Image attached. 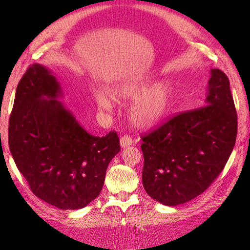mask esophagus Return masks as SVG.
Masks as SVG:
<instances>
[{"instance_id": "34e87169", "label": "esophagus", "mask_w": 250, "mask_h": 250, "mask_svg": "<svg viewBox=\"0 0 250 250\" xmlns=\"http://www.w3.org/2000/svg\"><path fill=\"white\" fill-rule=\"evenodd\" d=\"M132 143H133V140L130 135H124V137H121V139H120L121 147H126V146L132 145Z\"/></svg>"}]
</instances>
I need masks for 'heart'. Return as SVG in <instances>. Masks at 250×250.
Segmentation results:
<instances>
[{"label": "heart", "instance_id": "obj_1", "mask_svg": "<svg viewBox=\"0 0 250 250\" xmlns=\"http://www.w3.org/2000/svg\"><path fill=\"white\" fill-rule=\"evenodd\" d=\"M150 80L137 78L128 80L121 84L116 91V98L119 100H131L129 117L138 128H150L167 115L170 108L172 90L166 82H156L151 84ZM99 104L104 108L111 107V100L107 96H99Z\"/></svg>", "mask_w": 250, "mask_h": 250}]
</instances>
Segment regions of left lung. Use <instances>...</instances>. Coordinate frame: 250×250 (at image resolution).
Listing matches in <instances>:
<instances>
[{
    "mask_svg": "<svg viewBox=\"0 0 250 250\" xmlns=\"http://www.w3.org/2000/svg\"><path fill=\"white\" fill-rule=\"evenodd\" d=\"M205 105L175 115L141 138L142 183L161 204L176 206L200 195L224 170L237 135L229 79L211 69Z\"/></svg>",
    "mask_w": 250,
    "mask_h": 250,
    "instance_id": "left-lung-1",
    "label": "left lung"
}]
</instances>
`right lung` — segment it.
<instances>
[{
  "label": "right lung",
  "instance_id": "add662e5",
  "mask_svg": "<svg viewBox=\"0 0 250 250\" xmlns=\"http://www.w3.org/2000/svg\"><path fill=\"white\" fill-rule=\"evenodd\" d=\"M62 94L50 70L29 66L16 88L8 146L37 197L61 209H79L100 194L120 143L116 131L103 138L88 133L57 100Z\"/></svg>",
  "mask_w": 250,
  "mask_h": 250
}]
</instances>
